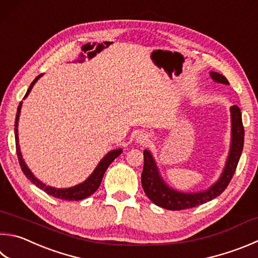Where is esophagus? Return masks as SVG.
<instances>
[{"label":"esophagus","mask_w":258,"mask_h":258,"mask_svg":"<svg viewBox=\"0 0 258 258\" xmlns=\"http://www.w3.org/2000/svg\"><path fill=\"white\" fill-rule=\"evenodd\" d=\"M137 140L140 143H145L148 141V137H145V135H143V134H140Z\"/></svg>","instance_id":"1"}]
</instances>
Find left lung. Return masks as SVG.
<instances>
[{"instance_id": "left-lung-1", "label": "left lung", "mask_w": 258, "mask_h": 258, "mask_svg": "<svg viewBox=\"0 0 258 258\" xmlns=\"http://www.w3.org/2000/svg\"><path fill=\"white\" fill-rule=\"evenodd\" d=\"M211 78L214 82L229 84L228 80L222 74L217 72H210ZM231 114V145L229 156L227 159L226 166L217 182L208 188L207 190L199 191V193H182L176 189H172L168 186L159 174L157 163L154 161L151 152L149 150H144V166L141 175L142 187L144 193L156 205L166 210L180 211L185 209H191L199 207L217 198L227 188L229 182L232 179L236 168L242 152L243 148V137L245 130L242 126L241 113L238 106L230 107Z\"/></svg>"}]
</instances>
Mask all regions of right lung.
<instances>
[{
	"label": "right lung",
	"instance_id": "1",
	"mask_svg": "<svg viewBox=\"0 0 258 258\" xmlns=\"http://www.w3.org/2000/svg\"><path fill=\"white\" fill-rule=\"evenodd\" d=\"M43 76V74H40V76L37 77L34 81L31 82L30 87L28 88L27 93L23 97V99L29 95V92L31 91L32 87H34V84L37 82V80ZM21 106H22V101L19 104L18 106V111H17V116H16V123H15V135H16V149H17V156L19 159V163H20V167L23 171V174L26 175V177L29 179L32 184H35L37 187H39L40 189H43L46 193L54 196L56 199H59V200H65V201H80L83 199H87L88 196L92 195L95 191L99 188L100 186V182L102 180V177H104L105 171L107 170V168L110 165L111 162H113L115 159L119 156V154L123 152V150L121 149H117V150H113V151H110L106 154V156L101 159L99 165L96 167V169L93 170L92 174L89 176L86 180L81 184L76 185L73 187H70V188H55V187H50L45 185L44 182H41L40 180L37 179V178L34 176V174L30 171L29 168L27 167L25 160L22 159L21 156V151H20V147H19V137H18V120H19V116H20V110H21Z\"/></svg>",
	"mask_w": 258,
	"mask_h": 258
}]
</instances>
